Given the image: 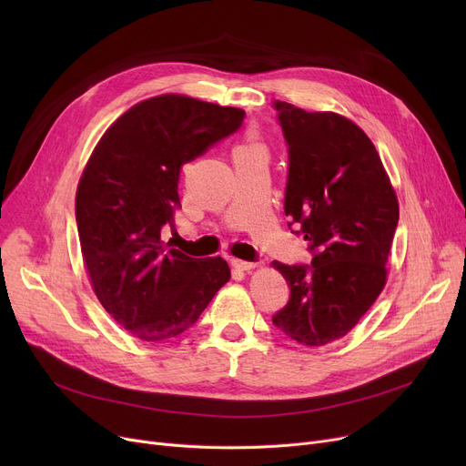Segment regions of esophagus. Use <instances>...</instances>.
I'll list each match as a JSON object with an SVG mask.
<instances>
[{
	"label": "esophagus",
	"instance_id": "esophagus-1",
	"mask_svg": "<svg viewBox=\"0 0 466 466\" xmlns=\"http://www.w3.org/2000/svg\"><path fill=\"white\" fill-rule=\"evenodd\" d=\"M232 266L236 268V270H239V272H249V270H253V268H255L257 264H255V262H248V260L234 258V260H232Z\"/></svg>",
	"mask_w": 466,
	"mask_h": 466
}]
</instances>
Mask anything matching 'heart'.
I'll list each match as a JSON object with an SVG mask.
<instances>
[{
  "mask_svg": "<svg viewBox=\"0 0 466 466\" xmlns=\"http://www.w3.org/2000/svg\"><path fill=\"white\" fill-rule=\"evenodd\" d=\"M246 147H258V143H257V141H251V143L246 145Z\"/></svg>",
  "mask_w": 466,
  "mask_h": 466,
  "instance_id": "obj_1",
  "label": "heart"
}]
</instances>
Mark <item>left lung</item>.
I'll return each instance as SVG.
<instances>
[{"label": "left lung", "mask_w": 466, "mask_h": 466, "mask_svg": "<svg viewBox=\"0 0 466 466\" xmlns=\"http://www.w3.org/2000/svg\"><path fill=\"white\" fill-rule=\"evenodd\" d=\"M276 109L289 145L285 215L309 241L313 260L272 262L290 287L274 325L321 348L344 338L383 290L399 200L374 143L353 120L285 102Z\"/></svg>", "instance_id": "8db88e82"}]
</instances>
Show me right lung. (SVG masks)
Returning <instances> with one entry per match:
<instances>
[{
  "mask_svg": "<svg viewBox=\"0 0 466 466\" xmlns=\"http://www.w3.org/2000/svg\"><path fill=\"white\" fill-rule=\"evenodd\" d=\"M246 111L160 94L122 113L97 141L76 194L83 262L94 295L141 341L192 327L230 279L225 258L166 249L160 228L181 209V167L234 134Z\"/></svg>",
  "mask_w": 466,
  "mask_h": 466,
  "instance_id": "obj_1",
  "label": "right lung"
}]
</instances>
